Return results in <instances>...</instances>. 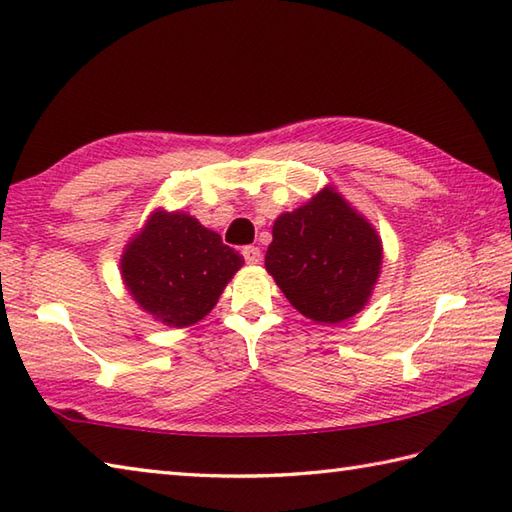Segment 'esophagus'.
Instances as JSON below:
<instances>
[{
	"label": "esophagus",
	"mask_w": 512,
	"mask_h": 512,
	"mask_svg": "<svg viewBox=\"0 0 512 512\" xmlns=\"http://www.w3.org/2000/svg\"><path fill=\"white\" fill-rule=\"evenodd\" d=\"M242 255L246 259V264H257L259 259H262V250H259L257 246H244Z\"/></svg>",
	"instance_id": "34e87169"
}]
</instances>
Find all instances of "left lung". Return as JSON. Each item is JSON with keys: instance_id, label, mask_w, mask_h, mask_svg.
Here are the masks:
<instances>
[{"instance_id": "8db88e82", "label": "left lung", "mask_w": 512, "mask_h": 512, "mask_svg": "<svg viewBox=\"0 0 512 512\" xmlns=\"http://www.w3.org/2000/svg\"><path fill=\"white\" fill-rule=\"evenodd\" d=\"M383 262L376 231L339 193L323 189L277 217L266 270L303 317L341 323L365 306Z\"/></svg>"}]
</instances>
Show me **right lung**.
<instances>
[{
    "instance_id": "right-lung-1",
    "label": "right lung",
    "mask_w": 512,
    "mask_h": 512,
    "mask_svg": "<svg viewBox=\"0 0 512 512\" xmlns=\"http://www.w3.org/2000/svg\"><path fill=\"white\" fill-rule=\"evenodd\" d=\"M244 264L235 248L187 213H154L123 255V279L151 317L184 328L209 314Z\"/></svg>"
}]
</instances>
